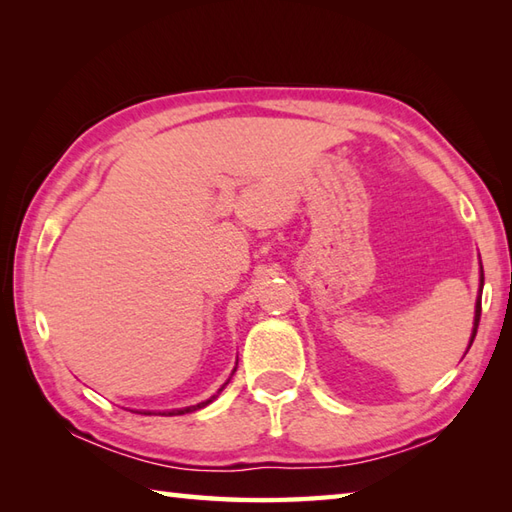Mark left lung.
I'll use <instances>...</instances> for the list:
<instances>
[{"instance_id":"1","label":"left lung","mask_w":512,"mask_h":512,"mask_svg":"<svg viewBox=\"0 0 512 512\" xmlns=\"http://www.w3.org/2000/svg\"><path fill=\"white\" fill-rule=\"evenodd\" d=\"M482 284H480V292H482V286H484V273H482ZM480 317H482V299H477V306H475V325H473V336H471V343H469V347L473 345V339H475V334H477V325H480Z\"/></svg>"}]
</instances>
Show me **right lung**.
I'll return each mask as SVG.
<instances>
[{"label": "right lung", "instance_id": "1", "mask_svg": "<svg viewBox=\"0 0 512 512\" xmlns=\"http://www.w3.org/2000/svg\"><path fill=\"white\" fill-rule=\"evenodd\" d=\"M222 391V389H220ZM215 398V396H213ZM213 398L211 400H204V402H200V405H193V407H187V409H173V411H162V416H182V413H191V411H195V409H202V407H206L209 405V402H213ZM147 416H151V413H147Z\"/></svg>", "mask_w": 512, "mask_h": 512}]
</instances>
